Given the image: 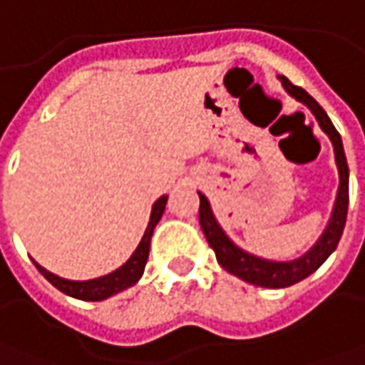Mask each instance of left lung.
<instances>
[{
    "label": "left lung",
    "instance_id": "8db88e82",
    "mask_svg": "<svg viewBox=\"0 0 365 365\" xmlns=\"http://www.w3.org/2000/svg\"><path fill=\"white\" fill-rule=\"evenodd\" d=\"M278 81L282 83V87L288 91V95H292L296 101H300L312 110L320 129L328 135V139L331 140V147H334V158H336V167H338L340 185H338V195L334 200L330 220H328L320 238L316 240V245L308 252H304L302 256H298L294 260H282V262L250 255L228 238V235L222 230V226L218 225L208 198L202 192H198V197H200V208H198L200 228L207 236L210 248L215 250L218 264L225 268L226 272L235 274L240 280L255 284V286H262V288H288V286L300 282L312 272H316L322 264L328 260V256L336 250V246L340 242L344 226H346V216H348V202H350V190H348L350 170H348V160H346L340 133L331 125L326 110L322 109L318 101L304 91L302 87L292 85L284 75H278Z\"/></svg>",
    "mask_w": 365,
    "mask_h": 365
}]
</instances>
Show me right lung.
<instances>
[{
  "instance_id": "right-lung-1",
  "label": "right lung",
  "mask_w": 365,
  "mask_h": 365,
  "mask_svg": "<svg viewBox=\"0 0 365 365\" xmlns=\"http://www.w3.org/2000/svg\"><path fill=\"white\" fill-rule=\"evenodd\" d=\"M167 198V195H163L160 198H157V202L153 205V210H150L149 226H147L145 235L140 238L139 246L135 248V252L130 255L129 260L123 264V266H119L115 272L105 274V276H99V278H93V280H67V278H61V276H57V274L49 272L47 268H43L41 264H37L35 260L34 264L37 266V270L43 274L45 278H47L57 290H61L63 294H67V296H71V298H77V300H89V302L107 300L113 294L123 292V290H127L133 284H137L140 280V276L145 272L147 258H149L150 236H153L155 226L158 225L160 216L165 212Z\"/></svg>"
}]
</instances>
